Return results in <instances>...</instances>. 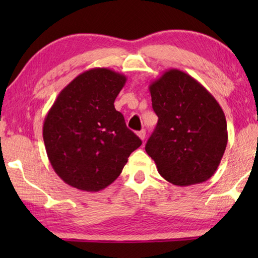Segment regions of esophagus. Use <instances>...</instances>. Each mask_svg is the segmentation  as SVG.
Masks as SVG:
<instances>
[{"mask_svg": "<svg viewBox=\"0 0 258 258\" xmlns=\"http://www.w3.org/2000/svg\"><path fill=\"white\" fill-rule=\"evenodd\" d=\"M137 134H138V137L142 140V141L146 139V131H145V130L139 131V132H138Z\"/></svg>", "mask_w": 258, "mask_h": 258, "instance_id": "obj_1", "label": "esophagus"}]
</instances>
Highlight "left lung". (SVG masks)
Returning <instances> with one entry per match:
<instances>
[{"mask_svg":"<svg viewBox=\"0 0 258 258\" xmlns=\"http://www.w3.org/2000/svg\"><path fill=\"white\" fill-rule=\"evenodd\" d=\"M149 91L158 123L146 151L158 173L178 186L207 181L228 143L221 106L197 80L174 68L152 82Z\"/></svg>","mask_w":258,"mask_h":258,"instance_id":"left-lung-1","label":"left lung"}]
</instances>
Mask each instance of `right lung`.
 <instances>
[{"instance_id": "1", "label": "right lung", "mask_w": 258, "mask_h": 258, "mask_svg": "<svg viewBox=\"0 0 258 258\" xmlns=\"http://www.w3.org/2000/svg\"><path fill=\"white\" fill-rule=\"evenodd\" d=\"M126 76L108 68L82 73L47 111L43 140L52 168L68 185L98 192L120 175L141 140L113 106Z\"/></svg>"}]
</instances>
